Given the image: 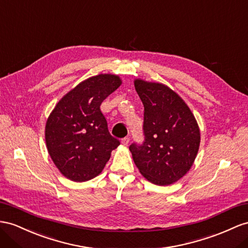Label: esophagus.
Returning <instances> with one entry per match:
<instances>
[{"label": "esophagus", "instance_id": "obj_1", "mask_svg": "<svg viewBox=\"0 0 248 248\" xmlns=\"http://www.w3.org/2000/svg\"><path fill=\"white\" fill-rule=\"evenodd\" d=\"M129 142H130V138H129V137H124V138L122 139V143H123L124 145H128Z\"/></svg>", "mask_w": 248, "mask_h": 248}]
</instances>
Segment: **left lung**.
<instances>
[{"instance_id":"8db88e82","label":"left lung","mask_w":248,"mask_h":248,"mask_svg":"<svg viewBox=\"0 0 248 248\" xmlns=\"http://www.w3.org/2000/svg\"><path fill=\"white\" fill-rule=\"evenodd\" d=\"M134 85L144 107V141L130 145L133 160L150 182L172 185L195 161L200 145L198 124L183 99L166 85L142 79Z\"/></svg>"}]
</instances>
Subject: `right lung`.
I'll use <instances>...</instances> for the list:
<instances>
[{"instance_id":"add662e5","label":"right lung","mask_w":248,"mask_h":248,"mask_svg":"<svg viewBox=\"0 0 248 248\" xmlns=\"http://www.w3.org/2000/svg\"><path fill=\"white\" fill-rule=\"evenodd\" d=\"M122 85L117 75L99 74L81 81L50 114L45 129L48 153L68 179L82 182L98 176L120 144L100 111L103 101Z\"/></svg>"}]
</instances>
